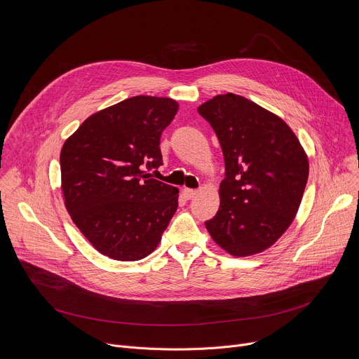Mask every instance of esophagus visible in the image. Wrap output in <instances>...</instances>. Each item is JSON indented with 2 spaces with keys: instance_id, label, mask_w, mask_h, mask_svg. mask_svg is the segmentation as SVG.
<instances>
[{
  "instance_id": "1",
  "label": "esophagus",
  "mask_w": 359,
  "mask_h": 359,
  "mask_svg": "<svg viewBox=\"0 0 359 359\" xmlns=\"http://www.w3.org/2000/svg\"><path fill=\"white\" fill-rule=\"evenodd\" d=\"M196 190L194 189H189V187H184L183 189V196L186 197V198H193L194 196H196Z\"/></svg>"
}]
</instances>
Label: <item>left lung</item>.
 I'll use <instances>...</instances> for the list:
<instances>
[{
    "instance_id": "left-lung-1",
    "label": "left lung",
    "mask_w": 359,
    "mask_h": 359,
    "mask_svg": "<svg viewBox=\"0 0 359 359\" xmlns=\"http://www.w3.org/2000/svg\"><path fill=\"white\" fill-rule=\"evenodd\" d=\"M197 111L216 132L226 165L219 212L204 224L236 257L262 252L298 212L310 170L306 153L280 116L244 96L217 95Z\"/></svg>"
}]
</instances>
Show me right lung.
Segmentation results:
<instances>
[{
    "mask_svg": "<svg viewBox=\"0 0 359 359\" xmlns=\"http://www.w3.org/2000/svg\"><path fill=\"white\" fill-rule=\"evenodd\" d=\"M170 97L133 96L90 115L61 150L65 208L88 241L119 262L144 259L177 210V187L151 179L162 132L177 114Z\"/></svg>",
    "mask_w": 359,
    "mask_h": 359,
    "instance_id": "obj_1",
    "label": "right lung"
}]
</instances>
